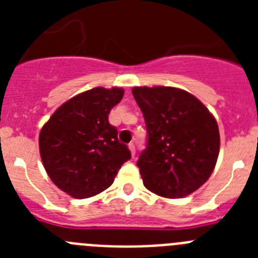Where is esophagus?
Here are the masks:
<instances>
[{
	"instance_id": "obj_1",
	"label": "esophagus",
	"mask_w": 258,
	"mask_h": 258,
	"mask_svg": "<svg viewBox=\"0 0 258 258\" xmlns=\"http://www.w3.org/2000/svg\"><path fill=\"white\" fill-rule=\"evenodd\" d=\"M129 150H131L132 152V156H136V146H134V143H131V145H129Z\"/></svg>"
}]
</instances>
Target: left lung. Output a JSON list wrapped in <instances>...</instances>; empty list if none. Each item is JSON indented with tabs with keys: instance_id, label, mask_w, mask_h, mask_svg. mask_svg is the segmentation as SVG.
<instances>
[{
	"instance_id": "obj_1",
	"label": "left lung",
	"mask_w": 258,
	"mask_h": 258,
	"mask_svg": "<svg viewBox=\"0 0 258 258\" xmlns=\"http://www.w3.org/2000/svg\"><path fill=\"white\" fill-rule=\"evenodd\" d=\"M147 127V147L138 159L143 184L159 197L179 199L197 191L220 154L214 116L197 97L172 86L132 90Z\"/></svg>"
}]
</instances>
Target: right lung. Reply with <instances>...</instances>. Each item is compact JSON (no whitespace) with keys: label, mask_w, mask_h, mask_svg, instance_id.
Returning a JSON list of instances; mask_svg holds the SVG:
<instances>
[{"label":"right lung","mask_w":258,"mask_h":258,"mask_svg":"<svg viewBox=\"0 0 258 258\" xmlns=\"http://www.w3.org/2000/svg\"><path fill=\"white\" fill-rule=\"evenodd\" d=\"M121 88H93L61 104L38 137L41 160L50 179L75 199L94 197L113 183L131 159L118 142L109 111L121 101Z\"/></svg>","instance_id":"right-lung-1"}]
</instances>
